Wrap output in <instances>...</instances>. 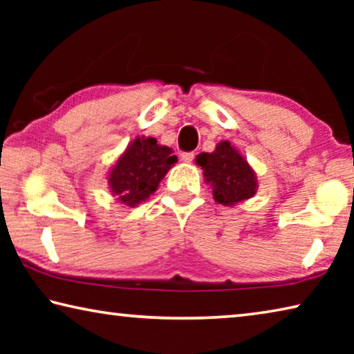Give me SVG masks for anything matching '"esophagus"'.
I'll return each instance as SVG.
<instances>
[{
  "label": "esophagus",
  "mask_w": 354,
  "mask_h": 354,
  "mask_svg": "<svg viewBox=\"0 0 354 354\" xmlns=\"http://www.w3.org/2000/svg\"><path fill=\"white\" fill-rule=\"evenodd\" d=\"M194 158H195V153H194V151L183 153V154H181V160H183V162H192V160H194Z\"/></svg>",
  "instance_id": "obj_1"
}]
</instances>
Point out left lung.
Instances as JSON below:
<instances>
[{"mask_svg": "<svg viewBox=\"0 0 354 354\" xmlns=\"http://www.w3.org/2000/svg\"><path fill=\"white\" fill-rule=\"evenodd\" d=\"M195 160L201 167L205 181L211 184L214 200L218 205L236 206L254 196L256 173L230 140H221L212 153H201Z\"/></svg>", "mask_w": 354, "mask_h": 354, "instance_id": "8db88e82", "label": "left lung"}]
</instances>
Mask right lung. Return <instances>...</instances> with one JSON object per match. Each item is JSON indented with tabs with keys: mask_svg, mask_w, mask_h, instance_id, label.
Returning <instances> with one entry per match:
<instances>
[{
	"mask_svg": "<svg viewBox=\"0 0 354 354\" xmlns=\"http://www.w3.org/2000/svg\"><path fill=\"white\" fill-rule=\"evenodd\" d=\"M176 162L178 158L171 154V148L159 145L154 137H136L112 165L107 185L117 201L134 207L154 194Z\"/></svg>",
	"mask_w": 354,
	"mask_h": 354,
	"instance_id": "right-lung-1",
	"label": "right lung"
}]
</instances>
